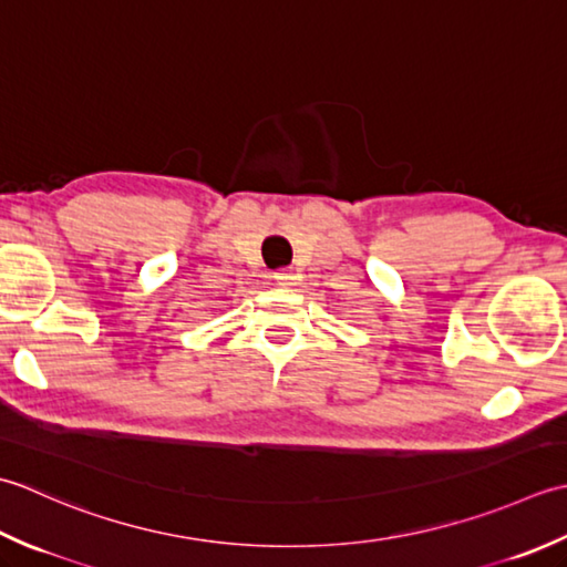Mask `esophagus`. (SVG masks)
Segmentation results:
<instances>
[{"mask_svg": "<svg viewBox=\"0 0 567 567\" xmlns=\"http://www.w3.org/2000/svg\"><path fill=\"white\" fill-rule=\"evenodd\" d=\"M274 279H276V284H281V286H296V281L300 279V276L296 274V271H276L274 274Z\"/></svg>", "mask_w": 567, "mask_h": 567, "instance_id": "esophagus-1", "label": "esophagus"}]
</instances>
